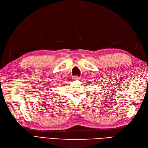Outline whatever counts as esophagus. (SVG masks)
Wrapping results in <instances>:
<instances>
[{"label":"esophagus","instance_id":"1","mask_svg":"<svg viewBox=\"0 0 148 148\" xmlns=\"http://www.w3.org/2000/svg\"><path fill=\"white\" fill-rule=\"evenodd\" d=\"M74 79H80V77H79V76H78V75H74Z\"/></svg>","mask_w":148,"mask_h":148}]
</instances>
